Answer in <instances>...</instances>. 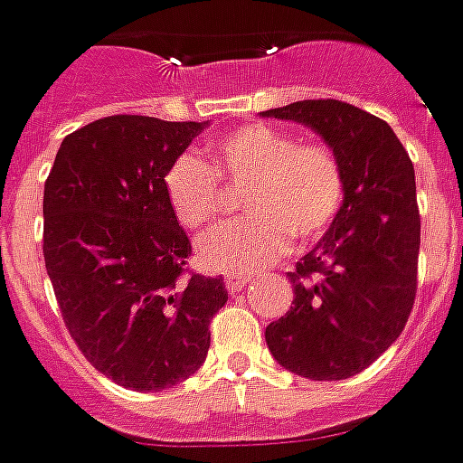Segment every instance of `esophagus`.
I'll use <instances>...</instances> for the list:
<instances>
[{
	"mask_svg": "<svg viewBox=\"0 0 463 463\" xmlns=\"http://www.w3.org/2000/svg\"><path fill=\"white\" fill-rule=\"evenodd\" d=\"M223 283H226V288H229L232 294H240L241 288L250 283V278L247 276H226L223 278Z\"/></svg>",
	"mask_w": 463,
	"mask_h": 463,
	"instance_id": "esophagus-1",
	"label": "esophagus"
}]
</instances>
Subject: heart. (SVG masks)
I'll list each match as a JSON object with an SVG mask.
<instances>
[{"instance_id":"1","label":"heart","mask_w":463,"mask_h":463,"mask_svg":"<svg viewBox=\"0 0 463 463\" xmlns=\"http://www.w3.org/2000/svg\"><path fill=\"white\" fill-rule=\"evenodd\" d=\"M216 175L244 187V222L222 226L195 244L208 273L247 276L276 262L296 241L317 240L345 201V172L332 149L298 144L291 131L268 123L241 126L211 146ZM165 198L185 229H201L222 208V187L195 156H177L162 177Z\"/></svg>"}]
</instances>
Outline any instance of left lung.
Returning a JSON list of instances; mask_svg holds the SVG:
<instances>
[{
  "instance_id": "obj_1",
  "label": "left lung",
  "mask_w": 463,
  "mask_h": 463,
  "mask_svg": "<svg viewBox=\"0 0 463 463\" xmlns=\"http://www.w3.org/2000/svg\"><path fill=\"white\" fill-rule=\"evenodd\" d=\"M260 116L311 128L345 172L343 208L288 273L294 307L265 327V343L301 379H350L400 337L415 304V167L386 120L340 99H301Z\"/></svg>"
}]
</instances>
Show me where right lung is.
<instances>
[{
  "label": "right lung",
  "instance_id": "1",
  "mask_svg": "<svg viewBox=\"0 0 463 463\" xmlns=\"http://www.w3.org/2000/svg\"><path fill=\"white\" fill-rule=\"evenodd\" d=\"M208 128L99 118L61 141L43 190V258L69 335L126 389L162 392L208 355L222 278H185L190 240L162 177Z\"/></svg>",
  "mask_w": 463,
  "mask_h": 463
}]
</instances>
